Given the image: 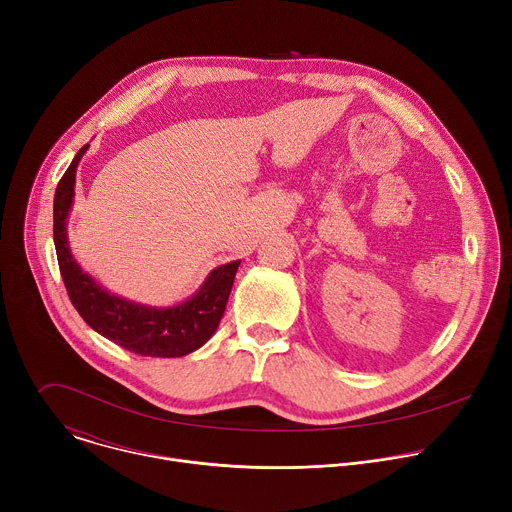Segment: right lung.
Listing matches in <instances>:
<instances>
[{
  "mask_svg": "<svg viewBox=\"0 0 512 512\" xmlns=\"http://www.w3.org/2000/svg\"><path fill=\"white\" fill-rule=\"evenodd\" d=\"M87 150L89 143L70 162L54 192V247L72 306L95 332L129 352L176 358L198 350L216 332L225 314L241 261L212 269L196 294L176 306H145L111 294L81 269L68 245L66 225L75 200L77 168Z\"/></svg>",
  "mask_w": 512,
  "mask_h": 512,
  "instance_id": "obj_1",
  "label": "right lung"
}]
</instances>
